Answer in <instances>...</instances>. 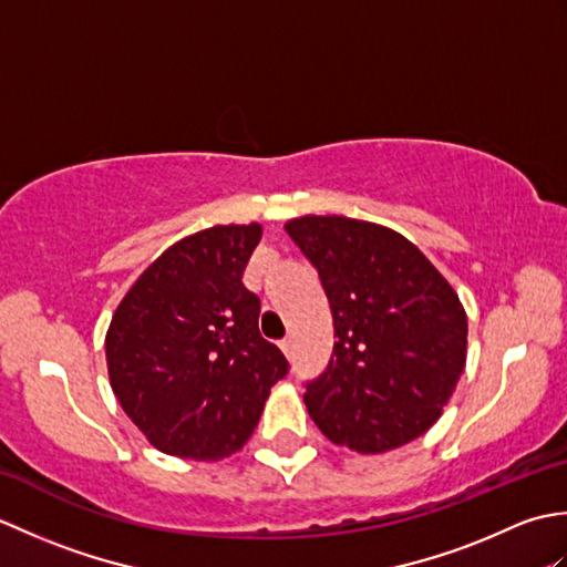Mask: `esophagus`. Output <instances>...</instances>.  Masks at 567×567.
I'll return each instance as SVG.
<instances>
[{
    "instance_id": "obj_1",
    "label": "esophagus",
    "mask_w": 567,
    "mask_h": 567,
    "mask_svg": "<svg viewBox=\"0 0 567 567\" xmlns=\"http://www.w3.org/2000/svg\"><path fill=\"white\" fill-rule=\"evenodd\" d=\"M277 346H280V351H282L287 358L292 355V339H290V336H287V339H282Z\"/></svg>"
}]
</instances>
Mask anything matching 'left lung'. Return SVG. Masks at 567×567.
I'll use <instances>...</instances> for the list:
<instances>
[{"mask_svg": "<svg viewBox=\"0 0 567 567\" xmlns=\"http://www.w3.org/2000/svg\"><path fill=\"white\" fill-rule=\"evenodd\" d=\"M287 234L319 270L333 355L307 384L319 431L358 453H388L443 414L467 358V317L451 282L412 240L348 216H297Z\"/></svg>", "mask_w": 567, "mask_h": 567, "instance_id": "left-lung-1", "label": "left lung"}]
</instances>
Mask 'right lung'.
Returning a JSON list of instances; mask_svg holds the SVG:
<instances>
[{
	"label": "right lung",
	"mask_w": 567,
	"mask_h": 567,
	"mask_svg": "<svg viewBox=\"0 0 567 567\" xmlns=\"http://www.w3.org/2000/svg\"><path fill=\"white\" fill-rule=\"evenodd\" d=\"M262 226L219 224L161 252L118 302L106 370L126 416L151 445L189 461L244 449L287 360L258 331L244 270Z\"/></svg>",
	"instance_id": "1"
}]
</instances>
